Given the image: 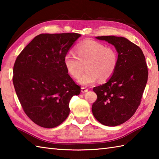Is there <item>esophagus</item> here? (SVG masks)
Returning <instances> with one entry per match:
<instances>
[{
  "instance_id": "obj_1",
  "label": "esophagus",
  "mask_w": 159,
  "mask_h": 159,
  "mask_svg": "<svg viewBox=\"0 0 159 159\" xmlns=\"http://www.w3.org/2000/svg\"><path fill=\"white\" fill-rule=\"evenodd\" d=\"M87 92H88V89L85 88V87H81V92L86 93Z\"/></svg>"
}]
</instances>
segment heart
<instances>
[{
	"label": "heart",
	"mask_w": 159,
	"mask_h": 159,
	"mask_svg": "<svg viewBox=\"0 0 159 159\" xmlns=\"http://www.w3.org/2000/svg\"><path fill=\"white\" fill-rule=\"evenodd\" d=\"M76 52L77 57L71 52H67L63 63L67 73L74 79L80 75L85 66V72L78 79V83L82 85H92L98 79L100 81H106L117 68V51L102 43L87 40L77 45Z\"/></svg>",
	"instance_id": "1"
}]
</instances>
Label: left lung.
<instances>
[{"instance_id":"left-lung-1","label":"left lung","mask_w":159,"mask_h":159,"mask_svg":"<svg viewBox=\"0 0 159 159\" xmlns=\"http://www.w3.org/2000/svg\"><path fill=\"white\" fill-rule=\"evenodd\" d=\"M96 38L115 46L118 63L107 83L93 89L98 98L92 105V113L100 123L116 126L129 120L139 106L148 81L146 58L139 46L123 37Z\"/></svg>"}]
</instances>
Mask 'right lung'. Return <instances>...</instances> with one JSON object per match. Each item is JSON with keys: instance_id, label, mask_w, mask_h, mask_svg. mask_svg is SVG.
<instances>
[{"instance_id": "1", "label": "right lung", "mask_w": 159, "mask_h": 159, "mask_svg": "<svg viewBox=\"0 0 159 159\" xmlns=\"http://www.w3.org/2000/svg\"><path fill=\"white\" fill-rule=\"evenodd\" d=\"M79 33L40 34L35 37L17 59L13 83L23 110L39 126L52 128L69 116L70 100L79 95L64 66L66 54Z\"/></svg>"}]
</instances>
